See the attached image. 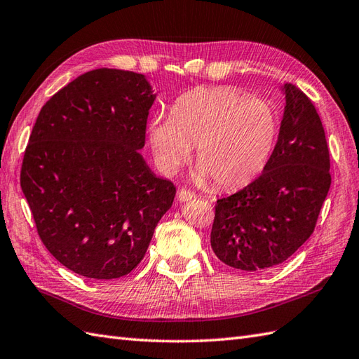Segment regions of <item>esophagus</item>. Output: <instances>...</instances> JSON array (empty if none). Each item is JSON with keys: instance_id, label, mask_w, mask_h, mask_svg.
Wrapping results in <instances>:
<instances>
[{"instance_id": "34e87169", "label": "esophagus", "mask_w": 359, "mask_h": 359, "mask_svg": "<svg viewBox=\"0 0 359 359\" xmlns=\"http://www.w3.org/2000/svg\"><path fill=\"white\" fill-rule=\"evenodd\" d=\"M194 198H195V194L190 192V190H187V189H181L178 192L180 201H190V200H194Z\"/></svg>"}]
</instances>
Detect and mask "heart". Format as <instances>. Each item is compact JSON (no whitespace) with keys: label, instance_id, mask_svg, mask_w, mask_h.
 <instances>
[{"label":"heart","instance_id":"b5f03b06","mask_svg":"<svg viewBox=\"0 0 359 359\" xmlns=\"http://www.w3.org/2000/svg\"><path fill=\"white\" fill-rule=\"evenodd\" d=\"M147 135L165 173L177 172L195 146L196 178L235 189L264 170L280 135V115L270 102L235 87H200L181 95L170 115L150 118Z\"/></svg>","mask_w":359,"mask_h":359}]
</instances>
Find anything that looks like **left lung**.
<instances>
[{
    "mask_svg": "<svg viewBox=\"0 0 359 359\" xmlns=\"http://www.w3.org/2000/svg\"><path fill=\"white\" fill-rule=\"evenodd\" d=\"M285 98L280 135L259 177L215 205L210 244L224 264L261 272L289 259L313 233L330 189V156L315 106L298 87Z\"/></svg>",
    "mask_w": 359,
    "mask_h": 359,
    "instance_id": "1",
    "label": "left lung"
}]
</instances>
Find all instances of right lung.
<instances>
[{"label": "right lung", "mask_w": 359, "mask_h": 359, "mask_svg": "<svg viewBox=\"0 0 359 359\" xmlns=\"http://www.w3.org/2000/svg\"><path fill=\"white\" fill-rule=\"evenodd\" d=\"M155 98L144 75L104 67L39 110L21 189L43 244L72 272L93 280L130 273L172 207L173 182L140 154Z\"/></svg>", "instance_id": "1"}]
</instances>
